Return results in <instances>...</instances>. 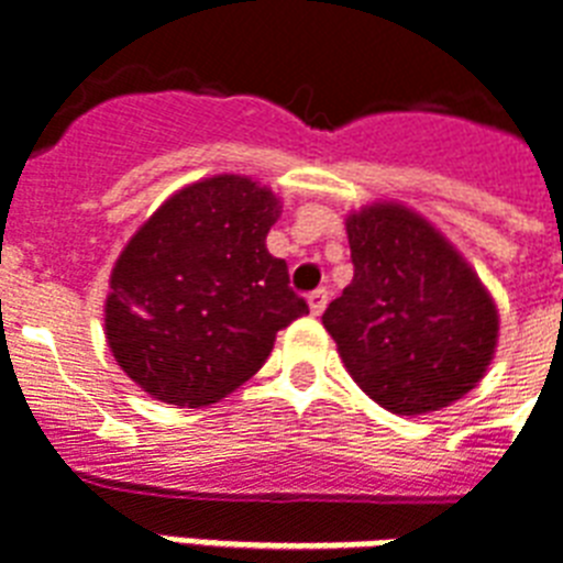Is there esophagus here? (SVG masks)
I'll use <instances>...</instances> for the list:
<instances>
[{
    "label": "esophagus",
    "mask_w": 563,
    "mask_h": 563,
    "mask_svg": "<svg viewBox=\"0 0 563 563\" xmlns=\"http://www.w3.org/2000/svg\"><path fill=\"white\" fill-rule=\"evenodd\" d=\"M328 289H316L310 295V298H307V303H310V312L312 316H321V312H324V307H328Z\"/></svg>",
    "instance_id": "obj_1"
}]
</instances>
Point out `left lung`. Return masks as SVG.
<instances>
[{"mask_svg": "<svg viewBox=\"0 0 563 563\" xmlns=\"http://www.w3.org/2000/svg\"><path fill=\"white\" fill-rule=\"evenodd\" d=\"M354 280L321 321L357 386L389 413L443 410L496 354L499 312L454 244L401 203L345 218Z\"/></svg>", "mask_w": 563, "mask_h": 563, "instance_id": "1", "label": "left lung"}]
</instances>
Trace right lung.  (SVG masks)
Here are the masks:
<instances>
[{"label":"right lung","mask_w":563,"mask_h":563,"mask_svg":"<svg viewBox=\"0 0 563 563\" xmlns=\"http://www.w3.org/2000/svg\"><path fill=\"white\" fill-rule=\"evenodd\" d=\"M277 218L272 188L218 174L167 197L129 239L111 268L106 339L144 393L212 405L263 368L277 330L310 312L286 260L265 247Z\"/></svg>","instance_id":"right-lung-1"}]
</instances>
